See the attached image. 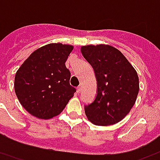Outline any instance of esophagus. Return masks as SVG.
Returning a JSON list of instances; mask_svg holds the SVG:
<instances>
[{
    "mask_svg": "<svg viewBox=\"0 0 160 160\" xmlns=\"http://www.w3.org/2000/svg\"><path fill=\"white\" fill-rule=\"evenodd\" d=\"M81 91H82V86H79L78 87H77V92H78V93H80Z\"/></svg>",
    "mask_w": 160,
    "mask_h": 160,
    "instance_id": "esophagus-1",
    "label": "esophagus"
}]
</instances>
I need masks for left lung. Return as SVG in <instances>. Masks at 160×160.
I'll use <instances>...</instances> for the list:
<instances>
[{"label": "left lung", "mask_w": 160, "mask_h": 160, "mask_svg": "<svg viewBox=\"0 0 160 160\" xmlns=\"http://www.w3.org/2000/svg\"><path fill=\"white\" fill-rule=\"evenodd\" d=\"M80 50L94 68L98 81L95 101L85 107L87 119L103 126L121 121L139 92L137 71L120 51L109 45H87Z\"/></svg>", "instance_id": "8db88e82"}]
</instances>
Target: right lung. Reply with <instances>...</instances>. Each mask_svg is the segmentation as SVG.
Here are the masks:
<instances>
[{"mask_svg":"<svg viewBox=\"0 0 160 160\" xmlns=\"http://www.w3.org/2000/svg\"><path fill=\"white\" fill-rule=\"evenodd\" d=\"M74 46L50 43L38 48L22 63L14 79V90L24 109L38 119L58 115L74 97L70 72L65 62Z\"/></svg>","mask_w":160,"mask_h":160,"instance_id":"1","label":"right lung"}]
</instances>
